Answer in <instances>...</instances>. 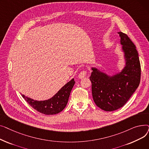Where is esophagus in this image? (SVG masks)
<instances>
[{"mask_svg":"<svg viewBox=\"0 0 149 149\" xmlns=\"http://www.w3.org/2000/svg\"><path fill=\"white\" fill-rule=\"evenodd\" d=\"M86 74H87V72L86 71V70H83V71H81L80 73V74L79 75V78L80 79H82L83 78H84V77L86 76Z\"/></svg>","mask_w":149,"mask_h":149,"instance_id":"esophagus-1","label":"esophagus"}]
</instances>
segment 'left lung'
I'll list each match as a JSON object with an SVG mask.
<instances>
[{
    "label": "left lung",
    "mask_w": 149,
    "mask_h": 149,
    "mask_svg": "<svg viewBox=\"0 0 149 149\" xmlns=\"http://www.w3.org/2000/svg\"><path fill=\"white\" fill-rule=\"evenodd\" d=\"M120 37L125 65L120 72L109 75L92 67L90 77L92 93L95 104L104 111L122 107L138 88L141 79V65L136 46L122 32Z\"/></svg>",
    "instance_id": "1"
}]
</instances>
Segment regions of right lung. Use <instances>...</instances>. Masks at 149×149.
Instances as JSON below:
<instances>
[{
    "label": "right lung",
    "instance_id": "1",
    "mask_svg": "<svg viewBox=\"0 0 149 149\" xmlns=\"http://www.w3.org/2000/svg\"><path fill=\"white\" fill-rule=\"evenodd\" d=\"M74 79L68 82L52 98L43 101L34 100L24 95L22 96L27 103L39 112L45 115H54L62 111L66 107L70 92L75 84Z\"/></svg>",
    "mask_w": 149,
    "mask_h": 149
}]
</instances>
